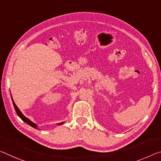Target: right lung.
I'll list each match as a JSON object with an SVG mask.
<instances>
[{
	"mask_svg": "<svg viewBox=\"0 0 161 161\" xmlns=\"http://www.w3.org/2000/svg\"><path fill=\"white\" fill-rule=\"evenodd\" d=\"M12 101H13V106H14L15 110V111H16V113H17L18 116L19 117H20V118L22 120H23V121H25L26 124H28V125H30V126H31L32 127L35 128V129H37V125L35 124H34V123H32V122L31 121H30V120H29L28 118H26V117H25V116H23V114L20 112V111L19 110V108L17 107V106H16V104L14 103V102H13V99H12ZM62 124V123L59 124Z\"/></svg>",
	"mask_w": 161,
	"mask_h": 161,
	"instance_id": "right-lung-1",
	"label": "right lung"
}]
</instances>
